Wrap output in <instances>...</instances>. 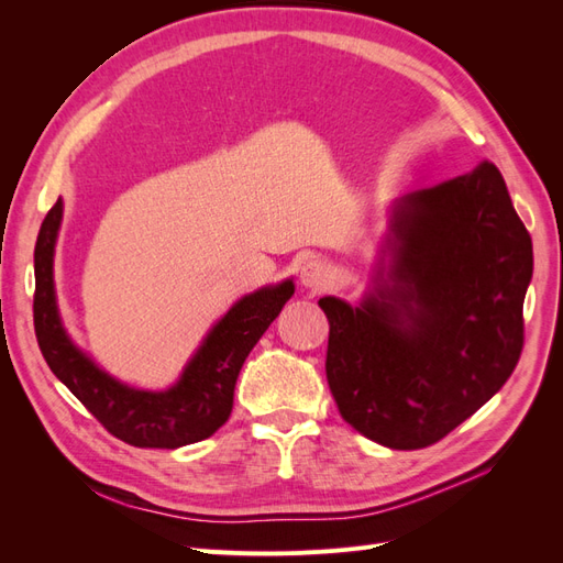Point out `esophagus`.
Wrapping results in <instances>:
<instances>
[{
    "mask_svg": "<svg viewBox=\"0 0 563 563\" xmlns=\"http://www.w3.org/2000/svg\"><path fill=\"white\" fill-rule=\"evenodd\" d=\"M329 282V269L319 261H308L300 267V284L305 288H312V291H321Z\"/></svg>",
    "mask_w": 563,
    "mask_h": 563,
    "instance_id": "obj_1",
    "label": "esophagus"
}]
</instances>
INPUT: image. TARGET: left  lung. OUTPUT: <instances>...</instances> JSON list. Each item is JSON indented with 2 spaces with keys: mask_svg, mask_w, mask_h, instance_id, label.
<instances>
[{
  "mask_svg": "<svg viewBox=\"0 0 563 563\" xmlns=\"http://www.w3.org/2000/svg\"><path fill=\"white\" fill-rule=\"evenodd\" d=\"M531 277V234L496 164L395 199L360 305L319 300L340 416L387 449L444 439L512 376Z\"/></svg>",
  "mask_w": 563,
  "mask_h": 563,
  "instance_id": "1",
  "label": "left lung"
}]
</instances>
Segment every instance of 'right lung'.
Masks as SVG:
<instances>
[{
  "instance_id": "1",
  "label": "right lung",
  "mask_w": 563,
  "mask_h": 563,
  "mask_svg": "<svg viewBox=\"0 0 563 563\" xmlns=\"http://www.w3.org/2000/svg\"><path fill=\"white\" fill-rule=\"evenodd\" d=\"M63 199L46 213L35 246V333L54 376L117 439L139 449H180L211 437L232 413L234 385L249 352L294 296V279L258 288L220 317L176 385L139 389L112 378L67 335L54 286Z\"/></svg>"
}]
</instances>
